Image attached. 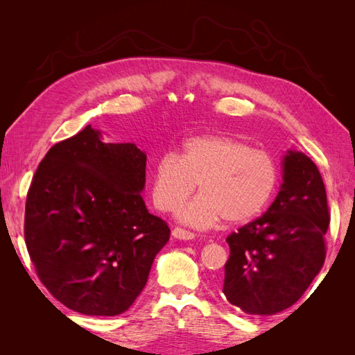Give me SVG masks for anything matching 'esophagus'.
Masks as SVG:
<instances>
[{"instance_id":"34e87169","label":"esophagus","mask_w":355,"mask_h":355,"mask_svg":"<svg viewBox=\"0 0 355 355\" xmlns=\"http://www.w3.org/2000/svg\"><path fill=\"white\" fill-rule=\"evenodd\" d=\"M171 234H173L175 239H179V240H194L196 239V234L194 232H191V231L184 230V228H180V227L173 228Z\"/></svg>"}]
</instances>
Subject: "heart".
<instances>
[{
    "mask_svg": "<svg viewBox=\"0 0 355 355\" xmlns=\"http://www.w3.org/2000/svg\"><path fill=\"white\" fill-rule=\"evenodd\" d=\"M200 194L179 210V219L206 230L222 218L237 223L252 219L271 200L277 182L275 158L230 135L192 136L178 153L161 157L151 173L157 209L173 211L194 192Z\"/></svg>",
    "mask_w": 355,
    "mask_h": 355,
    "instance_id": "obj_1",
    "label": "heart"
}]
</instances>
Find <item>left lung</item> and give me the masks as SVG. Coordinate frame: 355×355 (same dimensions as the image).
<instances>
[{
    "label": "left lung",
    "mask_w": 355,
    "mask_h": 355,
    "mask_svg": "<svg viewBox=\"0 0 355 355\" xmlns=\"http://www.w3.org/2000/svg\"><path fill=\"white\" fill-rule=\"evenodd\" d=\"M326 188L314 161L287 151L283 184L261 218L227 237L223 295L252 315H274L305 293L326 259Z\"/></svg>",
    "instance_id": "8db88e82"
}]
</instances>
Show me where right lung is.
Returning a JSON list of instances; mask_svg holds the SVG:
<instances>
[{"instance_id":"obj_1","label":"right lung","mask_w":355,"mask_h":355,"mask_svg":"<svg viewBox=\"0 0 355 355\" xmlns=\"http://www.w3.org/2000/svg\"><path fill=\"white\" fill-rule=\"evenodd\" d=\"M146 154L87 125L50 148L29 187L25 243L37 275L69 309L112 317L133 305L167 223L148 211Z\"/></svg>"}]
</instances>
